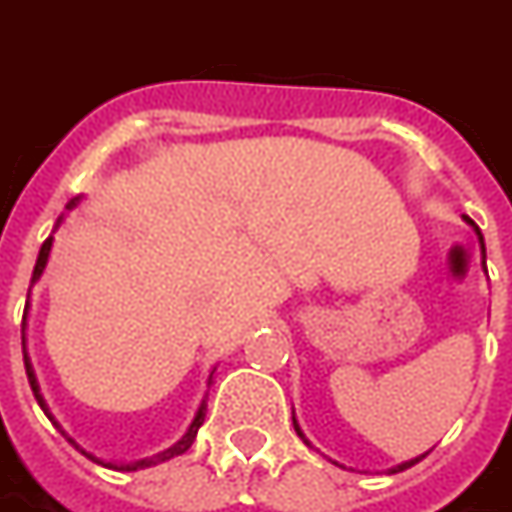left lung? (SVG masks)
<instances>
[{"mask_svg":"<svg viewBox=\"0 0 512 512\" xmlns=\"http://www.w3.org/2000/svg\"><path fill=\"white\" fill-rule=\"evenodd\" d=\"M463 219L468 221V224H471V227H474V232H477V238H480V252H482V268H485V238H482V232H480V227H477V224H474V221L468 219V216H463ZM485 271H488V268H485ZM293 430H296V435H299V438H302V441L307 443V446H310V441H307L305 438V432H302V427H299V421H296V416H293ZM424 457H427V452H424V455H418V457H413V460H405V463H399V466H393V468H388V471H391V474H399V471H405V468H410V466H416L418 460H424Z\"/></svg>","mask_w":512,"mask_h":512,"instance_id":"left-lung-1","label":"left lung"}]
</instances>
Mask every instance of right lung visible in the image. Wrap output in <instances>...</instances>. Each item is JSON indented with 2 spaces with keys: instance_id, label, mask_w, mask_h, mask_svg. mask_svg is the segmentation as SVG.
<instances>
[{
  "instance_id": "obj_1",
  "label": "right lung",
  "mask_w": 512,
  "mask_h": 512,
  "mask_svg": "<svg viewBox=\"0 0 512 512\" xmlns=\"http://www.w3.org/2000/svg\"><path fill=\"white\" fill-rule=\"evenodd\" d=\"M77 205H80V196H74L69 205H66V210H71V207H77ZM60 221H63V216L57 219V224H60ZM52 241H55V238L49 235V238L44 241V246H41V252H38V260H35V271H32V285L41 280V274H44L46 263H49V252H52ZM27 313H30V293H27V305H24V321H21V349H24V368H27V380H30V388H32V393H35V399H38V405H41V410H44L46 416H49V421H55V418H52V413H49V407H46V399L41 396V385H38V380H35V368H32V363H30V355H27ZM213 371H216V368H213ZM213 371H210V377H207V385H213ZM205 413H207V393H205V399L199 402V407H196L194 421L188 424L185 435H182L180 441L174 443V446H169V449H163V452H157V455H152V457H144V460H135V463H119V466H116V463H107V460H99V457L91 455V452H85V449H82L80 443L74 441V438H69V435H66L63 430H60V432H63V435L69 438V443H74V446L80 449L82 455L91 457L94 463H102V466H107V468H119V471H138V468L157 466V463H166V460H171V457L185 455V452L191 449V443L196 441V432H199L202 421H205ZM55 424H57V421H55ZM57 427H60V424H57Z\"/></svg>"
}]
</instances>
